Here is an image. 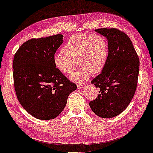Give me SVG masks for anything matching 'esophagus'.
I'll list each match as a JSON object with an SVG mask.
<instances>
[{"label":"esophagus","mask_w":153,"mask_h":153,"mask_svg":"<svg viewBox=\"0 0 153 153\" xmlns=\"http://www.w3.org/2000/svg\"><path fill=\"white\" fill-rule=\"evenodd\" d=\"M77 87H78V89H81L84 87V84H78V85H77Z\"/></svg>","instance_id":"34e87169"}]
</instances>
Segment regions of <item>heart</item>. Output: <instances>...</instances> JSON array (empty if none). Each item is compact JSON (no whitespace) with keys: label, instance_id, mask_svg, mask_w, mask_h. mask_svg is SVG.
Masks as SVG:
<instances>
[{"label":"heart","instance_id":"obj_1","mask_svg":"<svg viewBox=\"0 0 153 153\" xmlns=\"http://www.w3.org/2000/svg\"><path fill=\"white\" fill-rule=\"evenodd\" d=\"M62 51L65 54L55 53L53 63L56 69L65 75L80 68L71 79L75 82L85 81L92 74H98L104 69L108 58V44L106 37L99 34H78L68 39Z\"/></svg>","mask_w":153,"mask_h":153}]
</instances>
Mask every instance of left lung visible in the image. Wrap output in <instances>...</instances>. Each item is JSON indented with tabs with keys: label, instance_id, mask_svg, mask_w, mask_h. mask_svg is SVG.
<instances>
[{
	"label": "left lung",
	"instance_id": "1",
	"mask_svg": "<svg viewBox=\"0 0 153 153\" xmlns=\"http://www.w3.org/2000/svg\"><path fill=\"white\" fill-rule=\"evenodd\" d=\"M95 31L108 39L109 52L104 69L91 81L100 91L99 96L89 105L99 117L112 118L125 110L134 96L140 60L125 33L115 28Z\"/></svg>",
	"mask_w": 153,
	"mask_h": 153
}]
</instances>
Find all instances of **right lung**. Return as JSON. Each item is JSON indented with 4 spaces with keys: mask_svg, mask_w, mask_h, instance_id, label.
<instances>
[{
    "mask_svg": "<svg viewBox=\"0 0 153 153\" xmlns=\"http://www.w3.org/2000/svg\"><path fill=\"white\" fill-rule=\"evenodd\" d=\"M61 34L31 39L19 48L13 57V83L17 99L35 118H56L77 86L58 70L53 56L63 42Z\"/></svg>",
    "mask_w": 153,
    "mask_h": 153,
    "instance_id": "1",
    "label": "right lung"
}]
</instances>
